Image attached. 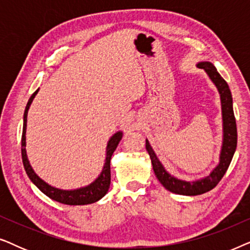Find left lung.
<instances>
[{"label": "left lung", "mask_w": 250, "mask_h": 250, "mask_svg": "<svg viewBox=\"0 0 250 250\" xmlns=\"http://www.w3.org/2000/svg\"><path fill=\"white\" fill-rule=\"evenodd\" d=\"M197 67L206 71L213 83L216 85L221 94L222 115H223V145H222L221 150L220 164L205 179L194 181V182L179 180L166 172L162 163L157 158L151 146L149 145V141L146 140V149L151 159L152 168L157 179L165 187L166 190L173 193L183 194V196H198V194H203L214 189L228 170L232 157L234 155L235 148H237V124H235L233 107H232V95L229 85L223 80V77L218 74L213 63L203 61V62L198 63Z\"/></svg>", "instance_id": "1"}]
</instances>
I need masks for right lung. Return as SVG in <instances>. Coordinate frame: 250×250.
Instances as JSON below:
<instances>
[{"instance_id": "1", "label": "right lung", "mask_w": 250, "mask_h": 250, "mask_svg": "<svg viewBox=\"0 0 250 250\" xmlns=\"http://www.w3.org/2000/svg\"><path fill=\"white\" fill-rule=\"evenodd\" d=\"M37 92H39V90L34 92L32 97L29 98L28 104H27L26 109H25V114H23L21 156H22L23 167H25L27 175H28L30 181H32V182L35 184V186L39 188L44 194H46L47 197L58 201V203L76 206V205H87V204H92V203H95V201L100 200L101 198L108 192L109 187H110V159H111L112 153H114L116 148H117L119 141L122 140L123 133L117 132L116 134L111 136L110 140H109L108 146H107V157H105L104 169H102L100 176H99L93 183H91L90 186L81 188V189H77V190H60V189H57V188L51 187L47 183L44 182L42 179H40V177L36 175V173L34 172L32 166H30V164L28 162V158H27L26 148H25L27 114H28V109L30 107V104H32L33 99L35 98V95L37 94Z\"/></svg>"}]
</instances>
